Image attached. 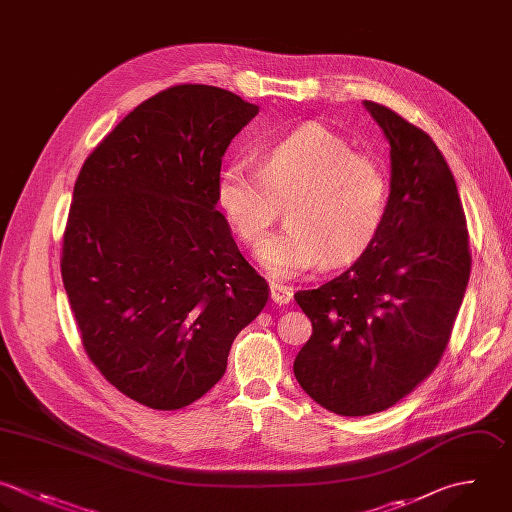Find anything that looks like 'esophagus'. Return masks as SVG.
I'll use <instances>...</instances> for the list:
<instances>
[{
    "label": "esophagus",
    "instance_id": "1",
    "mask_svg": "<svg viewBox=\"0 0 512 512\" xmlns=\"http://www.w3.org/2000/svg\"><path fill=\"white\" fill-rule=\"evenodd\" d=\"M270 298L274 304H288L292 300V288L280 282H272L270 284Z\"/></svg>",
    "mask_w": 512,
    "mask_h": 512
}]
</instances>
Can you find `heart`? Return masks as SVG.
I'll return each mask as SVG.
<instances>
[{
  "label": "heart",
  "mask_w": 512,
  "mask_h": 512,
  "mask_svg": "<svg viewBox=\"0 0 512 512\" xmlns=\"http://www.w3.org/2000/svg\"><path fill=\"white\" fill-rule=\"evenodd\" d=\"M216 202L244 244H258L286 204L288 224L258 248V260L272 276L294 278L372 246L388 214L390 176L336 132L304 124L260 148L256 170L226 166Z\"/></svg>",
  "instance_id": "b5f03b06"
}]
</instances>
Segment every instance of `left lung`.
I'll list each match as a JSON object with an SVG mask.
<instances>
[{"label":"left lung","mask_w":512,"mask_h":512,"mask_svg":"<svg viewBox=\"0 0 512 512\" xmlns=\"http://www.w3.org/2000/svg\"><path fill=\"white\" fill-rule=\"evenodd\" d=\"M364 106L390 144L384 226L346 272L294 294L312 322L294 376L342 416L382 412L434 372L472 264L456 182L432 138L386 106Z\"/></svg>","instance_id":"1"}]
</instances>
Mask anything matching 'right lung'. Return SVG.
I'll return each instance as SVG.
<instances>
[{
    "mask_svg": "<svg viewBox=\"0 0 512 512\" xmlns=\"http://www.w3.org/2000/svg\"><path fill=\"white\" fill-rule=\"evenodd\" d=\"M256 114L228 90L172 86L132 110L78 174L64 288L92 364L148 408L202 398L268 302V282L216 210L226 148Z\"/></svg>",
    "mask_w": 512,
    "mask_h": 512,
    "instance_id": "obj_1",
    "label": "right lung"
}]
</instances>
